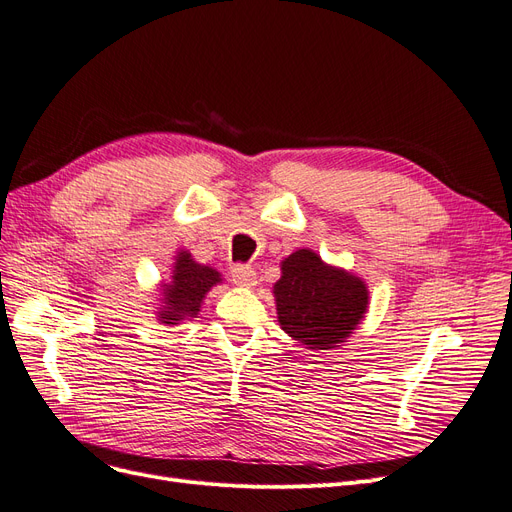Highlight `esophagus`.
<instances>
[{"instance_id":"esophagus-1","label":"esophagus","mask_w":512,"mask_h":512,"mask_svg":"<svg viewBox=\"0 0 512 512\" xmlns=\"http://www.w3.org/2000/svg\"><path fill=\"white\" fill-rule=\"evenodd\" d=\"M233 277V283L239 285V288H254L256 285V273L250 269V267H243V264H239V267L233 269L231 273Z\"/></svg>"}]
</instances>
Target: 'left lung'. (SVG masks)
<instances>
[{"label":"left lung","instance_id":"obj_1","mask_svg":"<svg viewBox=\"0 0 512 512\" xmlns=\"http://www.w3.org/2000/svg\"><path fill=\"white\" fill-rule=\"evenodd\" d=\"M273 296L281 330L311 351L344 344L370 306V290L361 277L327 264L311 248L281 260Z\"/></svg>","mask_w":512,"mask_h":512}]
</instances>
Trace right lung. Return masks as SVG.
<instances>
[{"mask_svg": "<svg viewBox=\"0 0 512 512\" xmlns=\"http://www.w3.org/2000/svg\"><path fill=\"white\" fill-rule=\"evenodd\" d=\"M218 283H222V275L216 269L197 262L189 250H178L170 281L159 283L157 321L163 325L193 321L201 311L206 294Z\"/></svg>", "mask_w": 512, "mask_h": 512, "instance_id": "add662e5", "label": "right lung"}]
</instances>
